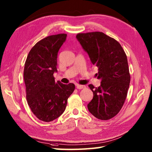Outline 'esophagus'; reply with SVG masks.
Wrapping results in <instances>:
<instances>
[{
  "instance_id": "1",
  "label": "esophagus",
  "mask_w": 152,
  "mask_h": 152,
  "mask_svg": "<svg viewBox=\"0 0 152 152\" xmlns=\"http://www.w3.org/2000/svg\"><path fill=\"white\" fill-rule=\"evenodd\" d=\"M76 88H78V89H82V88H85V86H84V85H80V84H76Z\"/></svg>"
}]
</instances>
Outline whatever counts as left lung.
Here are the masks:
<instances>
[{
	"label": "left lung",
	"mask_w": 152,
	"mask_h": 152,
	"mask_svg": "<svg viewBox=\"0 0 152 152\" xmlns=\"http://www.w3.org/2000/svg\"><path fill=\"white\" fill-rule=\"evenodd\" d=\"M76 39L98 67L101 85L89 84L93 99L87 105L89 112L101 120L115 117L121 109L130 83L127 58L120 43L102 32L78 33Z\"/></svg>",
	"instance_id": "8db88e82"
}]
</instances>
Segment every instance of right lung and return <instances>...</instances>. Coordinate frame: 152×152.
Returning a JSON list of instances; mask_svg holds the SVG:
<instances>
[{
    "label": "right lung",
    "instance_id": "1",
    "mask_svg": "<svg viewBox=\"0 0 152 152\" xmlns=\"http://www.w3.org/2000/svg\"><path fill=\"white\" fill-rule=\"evenodd\" d=\"M67 35H50L33 46L27 56L24 68L26 98L37 118L45 122L57 119L66 109L68 97L75 89L73 83L55 81L58 53Z\"/></svg>",
    "mask_w": 152,
    "mask_h": 152
}]
</instances>
